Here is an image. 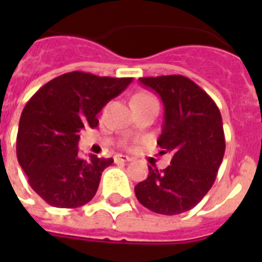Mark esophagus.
<instances>
[{
	"mask_svg": "<svg viewBox=\"0 0 262 262\" xmlns=\"http://www.w3.org/2000/svg\"><path fill=\"white\" fill-rule=\"evenodd\" d=\"M115 163H127V161H129V157L126 156V155H117V156L114 157Z\"/></svg>",
	"mask_w": 262,
	"mask_h": 262,
	"instance_id": "esophagus-1",
	"label": "esophagus"
}]
</instances>
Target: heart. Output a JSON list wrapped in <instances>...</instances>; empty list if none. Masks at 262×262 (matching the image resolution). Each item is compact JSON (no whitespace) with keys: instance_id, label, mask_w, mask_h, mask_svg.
<instances>
[{"instance_id":"b5f03b06","label":"heart","mask_w":262,"mask_h":262,"mask_svg":"<svg viewBox=\"0 0 262 262\" xmlns=\"http://www.w3.org/2000/svg\"><path fill=\"white\" fill-rule=\"evenodd\" d=\"M156 101L154 94L148 93V92H139L135 96L133 97V105H138V103H145V102H152Z\"/></svg>"}]
</instances>
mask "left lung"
I'll list each match as a JSON object with an SVG mask.
<instances>
[{"mask_svg": "<svg viewBox=\"0 0 262 262\" xmlns=\"http://www.w3.org/2000/svg\"><path fill=\"white\" fill-rule=\"evenodd\" d=\"M163 101L164 123L157 144L172 155L164 170L148 166L136 198L156 214L177 215L201 202L214 184L226 151L221 111L211 97L180 75L139 78Z\"/></svg>", "mask_w": 262, "mask_h": 262, "instance_id": "8db88e82", "label": "left lung"}]
</instances>
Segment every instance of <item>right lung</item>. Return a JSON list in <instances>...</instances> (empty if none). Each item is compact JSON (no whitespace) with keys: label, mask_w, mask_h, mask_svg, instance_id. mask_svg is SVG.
<instances>
[{"label":"right lung","mask_w":262,"mask_h":262,"mask_svg":"<svg viewBox=\"0 0 262 262\" xmlns=\"http://www.w3.org/2000/svg\"><path fill=\"white\" fill-rule=\"evenodd\" d=\"M131 81L69 72L41 86L26 103L18 127V163L32 190L48 205L76 209L96 195L102 172L114 160L96 155L82 159L78 133L98 126L97 114Z\"/></svg>","instance_id":"add662e5"}]
</instances>
